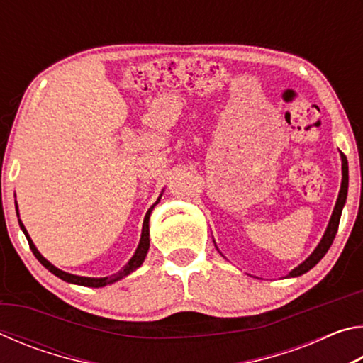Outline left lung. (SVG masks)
Listing matches in <instances>:
<instances>
[{
	"instance_id": "1",
	"label": "left lung",
	"mask_w": 363,
	"mask_h": 363,
	"mask_svg": "<svg viewBox=\"0 0 363 363\" xmlns=\"http://www.w3.org/2000/svg\"><path fill=\"white\" fill-rule=\"evenodd\" d=\"M341 162H342V179H341V189H340V194H337V200H336V205H335V210L331 213V218H330V223L327 225V230H325L323 237L320 243L317 245L315 250L312 251L309 255V257H306V259L299 264V266L294 267L293 270H290L285 275V279H290V277H299V275L306 274L307 270H311L312 267L315 266V264L322 259V257L327 255V251L330 250L331 243L335 240V235L337 232V225H340V219H341V213H342V208L346 205V199H347V187H349V168H347V160L346 157L341 153ZM218 248V247H216ZM219 251V250H218ZM220 253V251H219Z\"/></svg>"
}]
</instances>
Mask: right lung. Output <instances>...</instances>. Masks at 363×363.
I'll use <instances>...</instances> for the list:
<instances>
[{
    "instance_id": "add662e5",
    "label": "right lung",
    "mask_w": 363,
    "mask_h": 363,
    "mask_svg": "<svg viewBox=\"0 0 363 363\" xmlns=\"http://www.w3.org/2000/svg\"><path fill=\"white\" fill-rule=\"evenodd\" d=\"M162 195H163V190H162V194H160V196L157 199L155 203H153V205L149 208V211H147V214H145L144 224H143V233H140V240H139V245H138L136 251H134L133 257L125 264V266H123V267L118 270V272L113 274V275H108V277H82V275L69 274V272H65V270L57 269L56 266H54V264L49 262V261L46 259V257L40 253L38 248L35 247L33 240H32V238H30L28 232H27V229H26V225L22 224L21 219H19V225H21L22 232L26 233L30 248H32L33 255L36 256V259H38V261L43 264V266H45V267L49 270V272H52L54 275H56V277L62 279L64 281H69V284H75V285H82V286H91V288H101V286H106V285H112V284H115V281L125 279L126 275H130V274L134 272V270H136L138 267L143 266V262H144L145 256H147V251H149V248H150V230H149L150 214H152L153 208H155V206L158 205V201H160V199H162ZM16 211H17V216H19V210H17V201H16Z\"/></svg>"
}]
</instances>
